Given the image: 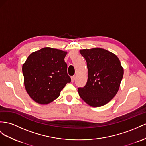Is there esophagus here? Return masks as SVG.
I'll use <instances>...</instances> for the list:
<instances>
[{
    "label": "esophagus",
    "mask_w": 146,
    "mask_h": 146,
    "mask_svg": "<svg viewBox=\"0 0 146 146\" xmlns=\"http://www.w3.org/2000/svg\"><path fill=\"white\" fill-rule=\"evenodd\" d=\"M74 80H75V76H72V83H73V82L74 81Z\"/></svg>",
    "instance_id": "esophagus-1"
}]
</instances>
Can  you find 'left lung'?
I'll return each mask as SVG.
<instances>
[{"label":"left lung","mask_w":146,"mask_h":146,"mask_svg":"<svg viewBox=\"0 0 146 146\" xmlns=\"http://www.w3.org/2000/svg\"><path fill=\"white\" fill-rule=\"evenodd\" d=\"M88 70V81L78 88L80 98L89 106L100 107L117 94L123 76V68L114 54L101 48L81 50Z\"/></svg>","instance_id":"left-lung-1"}]
</instances>
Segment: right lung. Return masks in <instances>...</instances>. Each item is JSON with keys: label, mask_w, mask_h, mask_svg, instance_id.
Here are the masks:
<instances>
[{"label": "right lung", "mask_w": 146, "mask_h": 146, "mask_svg": "<svg viewBox=\"0 0 146 146\" xmlns=\"http://www.w3.org/2000/svg\"><path fill=\"white\" fill-rule=\"evenodd\" d=\"M67 52L45 47L29 55L22 67L28 94L35 102L47 104L57 99L71 82L64 58Z\"/></svg>", "instance_id": "1"}]
</instances>
